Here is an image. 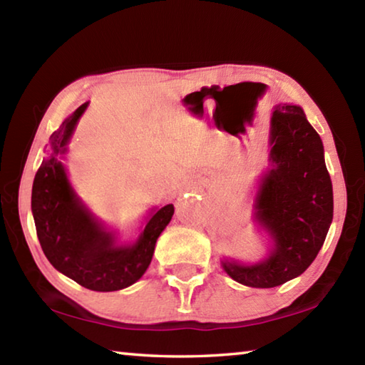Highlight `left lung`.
Listing matches in <instances>:
<instances>
[{"label": "left lung", "instance_id": "1", "mask_svg": "<svg viewBox=\"0 0 365 365\" xmlns=\"http://www.w3.org/2000/svg\"><path fill=\"white\" fill-rule=\"evenodd\" d=\"M270 169L256 197L255 220L272 248L257 264L222 261L235 282L274 288L301 275L319 255L333 219L331 180L319 133L299 106L274 108L269 135Z\"/></svg>", "mask_w": 365, "mask_h": 365}]
</instances>
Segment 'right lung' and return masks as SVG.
<instances>
[{
  "instance_id": "1",
  "label": "right lung",
  "mask_w": 365,
  "mask_h": 365,
  "mask_svg": "<svg viewBox=\"0 0 365 365\" xmlns=\"http://www.w3.org/2000/svg\"><path fill=\"white\" fill-rule=\"evenodd\" d=\"M86 106L88 103L77 108L49 137L46 156L34 178L32 212L41 250L54 269L93 292H117L146 272L159 235L174 215V205L153 211L135 243H115L114 233L73 191L59 159Z\"/></svg>"
}]
</instances>
